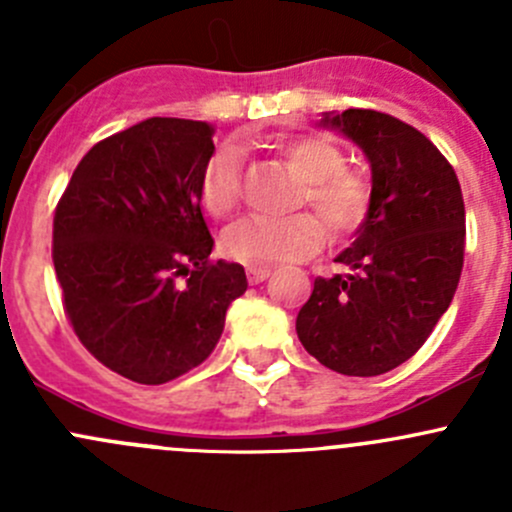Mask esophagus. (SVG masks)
<instances>
[{
	"mask_svg": "<svg viewBox=\"0 0 512 512\" xmlns=\"http://www.w3.org/2000/svg\"><path fill=\"white\" fill-rule=\"evenodd\" d=\"M267 277H270L267 267H247V280H250V285H260Z\"/></svg>",
	"mask_w": 512,
	"mask_h": 512,
	"instance_id": "esophagus-1",
	"label": "esophagus"
}]
</instances>
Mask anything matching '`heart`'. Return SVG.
<instances>
[{
  "instance_id": "1",
  "label": "heart",
  "mask_w": 512,
  "mask_h": 512,
  "mask_svg": "<svg viewBox=\"0 0 512 512\" xmlns=\"http://www.w3.org/2000/svg\"><path fill=\"white\" fill-rule=\"evenodd\" d=\"M282 158L299 178L294 205H309L337 235L352 232L366 218L371 185L359 170L347 168V153L322 133L292 138L280 146ZM245 153L225 143L200 168V203L215 218H225L240 205ZM324 225L312 213L289 218L250 215L225 232L227 257L245 265H277L309 255L324 242Z\"/></svg>"
}]
</instances>
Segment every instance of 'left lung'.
I'll use <instances>...</instances> for the list:
<instances>
[{
	"label": "left lung",
	"instance_id": "1",
	"mask_svg": "<svg viewBox=\"0 0 512 512\" xmlns=\"http://www.w3.org/2000/svg\"><path fill=\"white\" fill-rule=\"evenodd\" d=\"M322 123L366 153L371 203L352 247L334 260L352 272L314 280L297 337L327 369L379 376L423 347L456 294L466 252L461 183L421 131L389 113L347 108Z\"/></svg>",
	"mask_w": 512,
	"mask_h": 512
}]
</instances>
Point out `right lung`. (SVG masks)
<instances>
[{
    "label": "right lung",
    "instance_id": "add662e5",
    "mask_svg": "<svg viewBox=\"0 0 512 512\" xmlns=\"http://www.w3.org/2000/svg\"><path fill=\"white\" fill-rule=\"evenodd\" d=\"M213 151L205 121L148 118L98 141L56 205L66 317L103 366L138 384L203 364L247 289L242 265L210 260L198 178Z\"/></svg>",
    "mask_w": 512,
    "mask_h": 512
}]
</instances>
